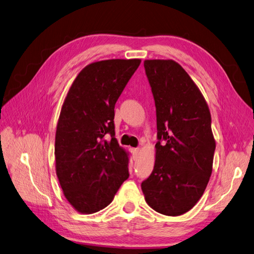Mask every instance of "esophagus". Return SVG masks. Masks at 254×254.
<instances>
[{"mask_svg":"<svg viewBox=\"0 0 254 254\" xmlns=\"http://www.w3.org/2000/svg\"><path fill=\"white\" fill-rule=\"evenodd\" d=\"M132 153H133L134 159H136V158L139 156V153H140V149H139V148H135V149L132 150Z\"/></svg>","mask_w":254,"mask_h":254,"instance_id":"1","label":"esophagus"}]
</instances>
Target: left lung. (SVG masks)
Wrapping results in <instances>:
<instances>
[{
    "label": "left lung",
    "mask_w": 254,
    "mask_h": 254,
    "mask_svg": "<svg viewBox=\"0 0 254 254\" xmlns=\"http://www.w3.org/2000/svg\"><path fill=\"white\" fill-rule=\"evenodd\" d=\"M156 106V159L142 182L145 201L169 216L191 210L212 173L215 140L206 100L187 71L173 60H145Z\"/></svg>",
    "instance_id": "1"
}]
</instances>
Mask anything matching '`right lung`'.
Wrapping results in <instances>:
<instances>
[{"label":"right lung","instance_id":"add662e5","mask_svg":"<svg viewBox=\"0 0 254 254\" xmlns=\"http://www.w3.org/2000/svg\"><path fill=\"white\" fill-rule=\"evenodd\" d=\"M140 62L89 64L65 98L56 132V172L64 196L80 213L109 206L129 176L127 153L115 138L114 109Z\"/></svg>","mask_w":254,"mask_h":254}]
</instances>
